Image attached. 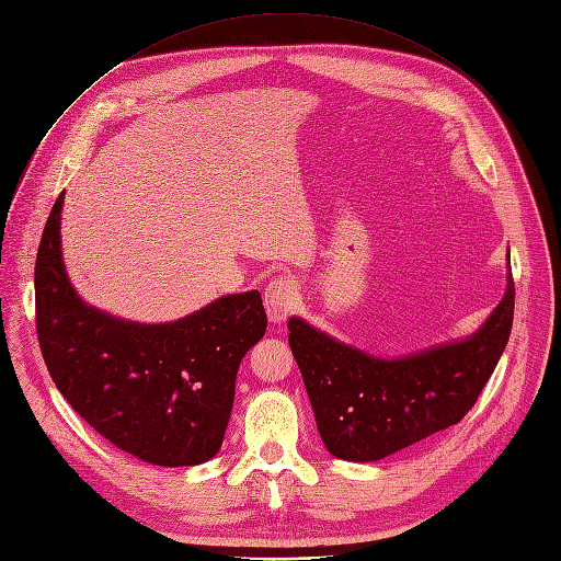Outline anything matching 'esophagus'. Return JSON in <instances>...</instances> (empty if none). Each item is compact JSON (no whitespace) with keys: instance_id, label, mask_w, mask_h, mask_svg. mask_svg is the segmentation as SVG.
Segmentation results:
<instances>
[{"instance_id":"obj_1","label":"esophagus","mask_w":561,"mask_h":561,"mask_svg":"<svg viewBox=\"0 0 561 561\" xmlns=\"http://www.w3.org/2000/svg\"><path fill=\"white\" fill-rule=\"evenodd\" d=\"M297 304V286L290 277L273 279L264 290V307L273 324L284 322Z\"/></svg>"}]
</instances>
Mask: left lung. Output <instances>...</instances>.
I'll list each match as a JSON object with an SVG mask.
<instances>
[{
    "label": "left lung",
    "instance_id": "8db88e82",
    "mask_svg": "<svg viewBox=\"0 0 561 561\" xmlns=\"http://www.w3.org/2000/svg\"><path fill=\"white\" fill-rule=\"evenodd\" d=\"M513 316L507 254L505 293L472 335L400 358H380L290 318L288 344L327 449L342 461L369 463L456 425L490 380L511 337Z\"/></svg>",
    "mask_w": 561,
    "mask_h": 561
}]
</instances>
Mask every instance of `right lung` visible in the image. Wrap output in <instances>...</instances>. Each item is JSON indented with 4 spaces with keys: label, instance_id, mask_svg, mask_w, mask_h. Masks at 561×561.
I'll use <instances>...</instances> for the list:
<instances>
[{
    "label": "right lung",
    "instance_id": "right-lung-1",
    "mask_svg": "<svg viewBox=\"0 0 561 561\" xmlns=\"http://www.w3.org/2000/svg\"><path fill=\"white\" fill-rule=\"evenodd\" d=\"M65 192L35 262L46 369L73 410L151 466L187 468L219 451L243 355L266 333L260 290L224 295L176 322H131L87 304L62 260Z\"/></svg>",
    "mask_w": 561,
    "mask_h": 561
}]
</instances>
